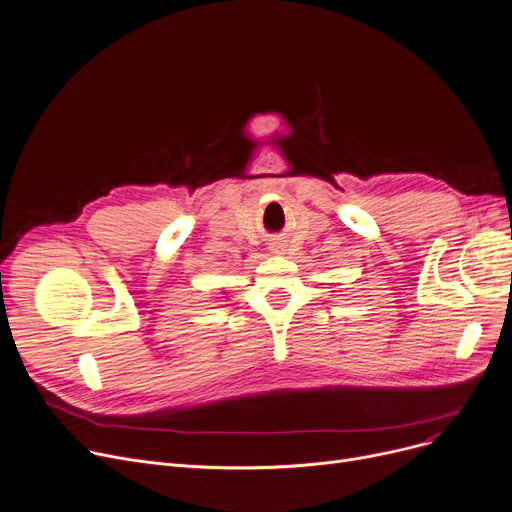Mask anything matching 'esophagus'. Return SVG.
I'll list each match as a JSON object with an SVG mask.
<instances>
[{"instance_id":"obj_1","label":"esophagus","mask_w":512,"mask_h":512,"mask_svg":"<svg viewBox=\"0 0 512 512\" xmlns=\"http://www.w3.org/2000/svg\"><path fill=\"white\" fill-rule=\"evenodd\" d=\"M271 250H273L275 254H283V252H285V248H283V243H273V246H271Z\"/></svg>"}]
</instances>
